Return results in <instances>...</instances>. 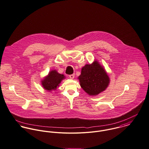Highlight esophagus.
I'll return each instance as SVG.
<instances>
[{"label":"esophagus","mask_w":149,"mask_h":149,"mask_svg":"<svg viewBox=\"0 0 149 149\" xmlns=\"http://www.w3.org/2000/svg\"><path fill=\"white\" fill-rule=\"evenodd\" d=\"M69 77H70L71 79H73L74 77V74H70V75H69Z\"/></svg>","instance_id":"esophagus-1"}]
</instances>
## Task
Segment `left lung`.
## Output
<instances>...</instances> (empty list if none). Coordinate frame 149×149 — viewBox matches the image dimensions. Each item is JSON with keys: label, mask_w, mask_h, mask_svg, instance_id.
<instances>
[{"label": "left lung", "mask_w": 149, "mask_h": 149, "mask_svg": "<svg viewBox=\"0 0 149 149\" xmlns=\"http://www.w3.org/2000/svg\"><path fill=\"white\" fill-rule=\"evenodd\" d=\"M79 79L81 88L91 95H96L105 91L110 81L104 68L97 61L82 68Z\"/></svg>", "instance_id": "obj_1"}]
</instances>
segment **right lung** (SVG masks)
<instances>
[{
	"label": "right lung",
	"mask_w": 149,
	"mask_h": 149,
	"mask_svg": "<svg viewBox=\"0 0 149 149\" xmlns=\"http://www.w3.org/2000/svg\"><path fill=\"white\" fill-rule=\"evenodd\" d=\"M64 78L65 76L64 74L57 73L55 70H52L49 73L48 76L42 81V85L44 88L47 91H50L55 90Z\"/></svg>",
	"instance_id": "1"
}]
</instances>
